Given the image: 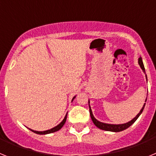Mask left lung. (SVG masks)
Segmentation results:
<instances>
[{"mask_svg": "<svg viewBox=\"0 0 156 156\" xmlns=\"http://www.w3.org/2000/svg\"><path fill=\"white\" fill-rule=\"evenodd\" d=\"M138 63L139 65H140V68L142 69L143 71L145 73V69H144V64H143V62H142V58H139L138 59ZM146 78H147V76H146ZM146 101H147V99L145 100V102ZM144 105H145V103H144V106H143V108H141V110L140 111V112H139L138 114H137V115H136V117H134L133 119H132L131 121H129V122H126V123H124V124H118V125H115V124H107V123H104V122H99V121H98L97 119H95L94 117L93 114H92V111L91 109H90V105H89V108H90V117H91V119L92 121H93L94 124L95 125V126H97V127H98L99 129H103V130H107V131H113V132H119V131H122V130H123V129H127L129 126H131L132 124H133V122H135V121L137 120V119L139 117V115L141 114V112H143V110H144Z\"/></svg>", "mask_w": 156, "mask_h": 156, "instance_id": "left-lung-1", "label": "left lung"}]
</instances>
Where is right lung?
Returning <instances> with one entry per match:
<instances>
[{
  "label": "right lung",
  "instance_id": "obj_1",
  "mask_svg": "<svg viewBox=\"0 0 156 156\" xmlns=\"http://www.w3.org/2000/svg\"><path fill=\"white\" fill-rule=\"evenodd\" d=\"M75 98V97H74ZM66 118H67V115H66V116H65L64 119H63L62 121V122H60L58 126H56L55 127L52 128V129H48V130H46V131H36V130H33V129H30L31 131H33L34 133H37V134H47V133H54V132H56L58 131V130H59V129H61L62 127L63 126H64L65 122H66Z\"/></svg>",
  "mask_w": 156,
  "mask_h": 156
}]
</instances>
